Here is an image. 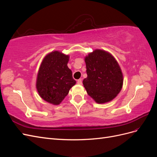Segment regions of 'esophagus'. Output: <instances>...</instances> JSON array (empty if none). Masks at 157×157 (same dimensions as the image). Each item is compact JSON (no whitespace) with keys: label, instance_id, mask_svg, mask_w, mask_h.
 <instances>
[{"label":"esophagus","instance_id":"34e87169","mask_svg":"<svg viewBox=\"0 0 157 157\" xmlns=\"http://www.w3.org/2000/svg\"><path fill=\"white\" fill-rule=\"evenodd\" d=\"M77 83H78V84H82V79H78V80H77Z\"/></svg>","mask_w":157,"mask_h":157}]
</instances>
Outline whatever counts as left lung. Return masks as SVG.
<instances>
[{"label":"left lung","instance_id":"left-lung-1","mask_svg":"<svg viewBox=\"0 0 157 157\" xmlns=\"http://www.w3.org/2000/svg\"><path fill=\"white\" fill-rule=\"evenodd\" d=\"M87 77L84 87L98 103L111 101L122 88L123 75L117 61L109 52L96 49L84 58Z\"/></svg>","mask_w":157,"mask_h":157}]
</instances>
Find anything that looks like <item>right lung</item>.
I'll use <instances>...</instances> for the list:
<instances>
[{
  "mask_svg": "<svg viewBox=\"0 0 157 157\" xmlns=\"http://www.w3.org/2000/svg\"><path fill=\"white\" fill-rule=\"evenodd\" d=\"M69 60V55L57 50L47 54L42 60L36 88L40 97L46 102L59 105L76 84L67 66Z\"/></svg>",
  "mask_w": 157,
  "mask_h": 157,
  "instance_id": "1",
  "label": "right lung"
}]
</instances>
